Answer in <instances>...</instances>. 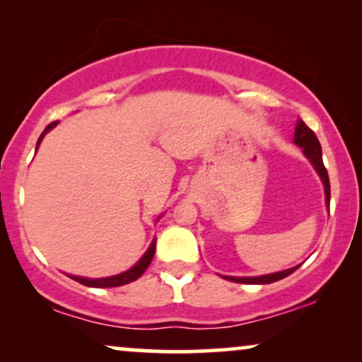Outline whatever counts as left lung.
Returning a JSON list of instances; mask_svg holds the SVG:
<instances>
[{
  "mask_svg": "<svg viewBox=\"0 0 362 362\" xmlns=\"http://www.w3.org/2000/svg\"><path fill=\"white\" fill-rule=\"evenodd\" d=\"M296 145L303 148V153L306 155V158H310V161L313 163L315 170L318 171V175L321 176V181H323L325 185V192H326V202L329 204V177H328V171H326V168L323 165V158H321V145L318 141V138H316L315 132L311 130L305 125L303 120H298L296 122V128H295V140H293ZM300 265L293 267V269H288V270H284V272H279V274H270V275H264V276H224L226 280H230V281H235V284H247V285H257V284H274L276 280H281L285 279V276H288L290 274H293V272L298 269Z\"/></svg>",
  "mask_w": 362,
  "mask_h": 362,
  "instance_id": "1",
  "label": "left lung"
}]
</instances>
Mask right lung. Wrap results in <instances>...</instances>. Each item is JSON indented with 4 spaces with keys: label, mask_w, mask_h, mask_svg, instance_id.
Instances as JSON below:
<instances>
[{
    "label": "right lung",
    "mask_w": 362,
    "mask_h": 362,
    "mask_svg": "<svg viewBox=\"0 0 362 362\" xmlns=\"http://www.w3.org/2000/svg\"><path fill=\"white\" fill-rule=\"evenodd\" d=\"M57 122H52L49 123V125L46 127V130L42 132V135L39 136L37 140V146L39 143H41V140L44 138V135L51 130V128L56 125ZM155 249H156V239L151 242L150 249L146 250V254L141 257L140 262L133 267V269L123 272V274L120 275H113V276H107V279H83V276H74V275H69L71 279H74L76 281H78V284L86 285V286H93V288H112V286H120V285H125V284H130V281L140 279V276L143 275V272H145L148 269V265L151 264V259L153 255H155Z\"/></svg>",
    "instance_id": "1"
}]
</instances>
